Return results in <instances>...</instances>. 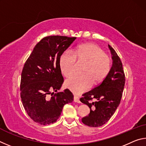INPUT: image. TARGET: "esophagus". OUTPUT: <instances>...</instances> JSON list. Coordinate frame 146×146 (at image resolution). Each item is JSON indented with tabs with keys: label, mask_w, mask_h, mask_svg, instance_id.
Wrapping results in <instances>:
<instances>
[{
	"label": "esophagus",
	"mask_w": 146,
	"mask_h": 146,
	"mask_svg": "<svg viewBox=\"0 0 146 146\" xmlns=\"http://www.w3.org/2000/svg\"><path fill=\"white\" fill-rule=\"evenodd\" d=\"M73 100H74V102H77V103H80V98H79L77 96H74V98H73Z\"/></svg>",
	"instance_id": "esophagus-1"
}]
</instances>
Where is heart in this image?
Instances as JSON below:
<instances>
[{
	"mask_svg": "<svg viewBox=\"0 0 146 146\" xmlns=\"http://www.w3.org/2000/svg\"><path fill=\"white\" fill-rule=\"evenodd\" d=\"M76 59L86 61L83 74H75L66 81V87L75 94L88 90L93 83L98 84L108 75L111 66V59L97 44L86 43L78 46L73 53L66 50L59 58L61 73L66 76H71L75 70Z\"/></svg>",
	"mask_w": 146,
	"mask_h": 146,
	"instance_id": "obj_1",
	"label": "heart"
}]
</instances>
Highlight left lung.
<instances>
[{
    "instance_id": "obj_1",
    "label": "left lung",
    "mask_w": 146,
    "mask_h": 146,
    "mask_svg": "<svg viewBox=\"0 0 146 146\" xmlns=\"http://www.w3.org/2000/svg\"><path fill=\"white\" fill-rule=\"evenodd\" d=\"M108 46L113 59L110 72L99 85L83 94L80 99L90 109L89 115L82 118L83 123L90 127H100L110 119L120 104L124 88L122 63L115 49Z\"/></svg>"
}]
</instances>
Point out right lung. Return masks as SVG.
<instances>
[{
  "label": "right lung",
  "mask_w": 146,
  "mask_h": 146,
  "mask_svg": "<svg viewBox=\"0 0 146 146\" xmlns=\"http://www.w3.org/2000/svg\"><path fill=\"white\" fill-rule=\"evenodd\" d=\"M76 37L49 36L35 46L24 64L21 74V97L26 111L34 122L41 125L55 122L64 106L73 100L66 89L56 92L64 82L59 58Z\"/></svg>",
  "instance_id": "obj_1"
}]
</instances>
